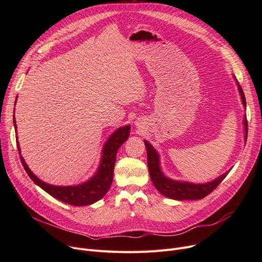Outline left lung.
Instances as JSON below:
<instances>
[{"mask_svg":"<svg viewBox=\"0 0 262 262\" xmlns=\"http://www.w3.org/2000/svg\"><path fill=\"white\" fill-rule=\"evenodd\" d=\"M239 87V92L241 95L242 103L246 107L245 96L243 93L242 87L240 86L239 82L236 83ZM244 130H245V139H247V120L246 117L244 118ZM145 142V147L147 150V163H148V170L150 173V178L156 186V189L162 194L168 198L176 199V201H194V199H202L209 195L212 192L216 186L224 180L227 176L228 172H225L224 175L220 176L215 180L208 182V183H191V182H181L175 181L164 176L160 168V160L159 155L156 151V149L149 144L147 141Z\"/></svg>","mask_w":262,"mask_h":262,"instance_id":"left-lung-1","label":"left lung"}]
</instances>
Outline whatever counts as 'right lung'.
I'll use <instances>...</instances> for the list:
<instances>
[{
  "instance_id": "1",
  "label": "right lung",
  "mask_w": 262,
  "mask_h": 262,
  "mask_svg": "<svg viewBox=\"0 0 262 262\" xmlns=\"http://www.w3.org/2000/svg\"><path fill=\"white\" fill-rule=\"evenodd\" d=\"M15 113V111H14ZM14 124L15 129L17 130L15 114H14ZM130 126H124L117 129L111 138L106 141L103 151H102V159L100 166H99L97 172L92 177L89 181H86L79 185H70V186H56L52 184H48L41 181L39 178H37L34 173L31 171L29 166L27 165L26 161L20 155V146L17 141V147L20 155L21 163L28 172L30 178L38 186L46 191L48 194L53 196L58 201L66 203L71 206H89L99 199H101L106 192L108 191L110 186L113 181V172L114 166L116 162V155L119 147L126 142L130 135Z\"/></svg>"
}]
</instances>
